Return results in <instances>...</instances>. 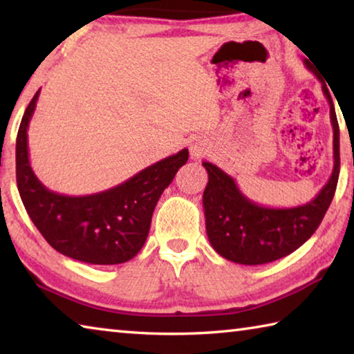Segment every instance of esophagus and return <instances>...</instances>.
<instances>
[{"mask_svg":"<svg viewBox=\"0 0 354 354\" xmlns=\"http://www.w3.org/2000/svg\"><path fill=\"white\" fill-rule=\"evenodd\" d=\"M190 153L192 156H196V158H198V156L205 153V147H201L200 143H194V145L190 147Z\"/></svg>","mask_w":354,"mask_h":354,"instance_id":"34e87169","label":"esophagus"}]
</instances>
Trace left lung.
<instances>
[{"instance_id": "left-lung-1", "label": "left lung", "mask_w": 354, "mask_h": 354, "mask_svg": "<svg viewBox=\"0 0 354 354\" xmlns=\"http://www.w3.org/2000/svg\"><path fill=\"white\" fill-rule=\"evenodd\" d=\"M304 64L322 81L313 65L308 61ZM322 88L329 103L334 131V169L331 178L313 201L286 209L259 206L248 200L239 190L234 179L217 165L206 160L203 162L209 176L203 194L206 232L212 248L225 259L243 266H259L281 259L301 247L322 223L333 201L340 170L337 117L323 81Z\"/></svg>"}]
</instances>
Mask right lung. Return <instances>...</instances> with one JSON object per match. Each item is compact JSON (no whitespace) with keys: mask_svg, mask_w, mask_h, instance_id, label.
I'll return each mask as SVG.
<instances>
[{"mask_svg":"<svg viewBox=\"0 0 354 354\" xmlns=\"http://www.w3.org/2000/svg\"><path fill=\"white\" fill-rule=\"evenodd\" d=\"M39 93L28 104L17 134V185L28 215L45 241L71 259L98 266L133 259L147 241L158 200L187 162V148L100 194H56L39 181L29 164L28 127Z\"/></svg>","mask_w":354,"mask_h":354,"instance_id":"right-lung-1","label":"right lung"}]
</instances>
